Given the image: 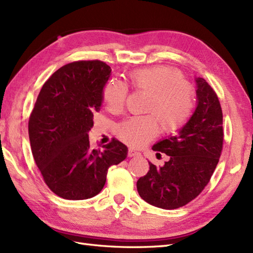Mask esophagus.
I'll return each instance as SVG.
<instances>
[{"instance_id": "esophagus-1", "label": "esophagus", "mask_w": 253, "mask_h": 253, "mask_svg": "<svg viewBox=\"0 0 253 253\" xmlns=\"http://www.w3.org/2000/svg\"><path fill=\"white\" fill-rule=\"evenodd\" d=\"M139 155H140V153L136 150H133L131 148L128 150V157H134V156H139Z\"/></svg>"}]
</instances>
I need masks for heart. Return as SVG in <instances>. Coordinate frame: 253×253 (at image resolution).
<instances>
[{
    "label": "heart",
    "mask_w": 253,
    "mask_h": 253,
    "mask_svg": "<svg viewBox=\"0 0 253 253\" xmlns=\"http://www.w3.org/2000/svg\"><path fill=\"white\" fill-rule=\"evenodd\" d=\"M133 89L149 93L145 111L150 114L132 116L116 127V133L124 142L143 145L160 131H177L190 120L195 101L193 86L179 70L157 66L134 70L128 75ZM103 102L110 112L120 113L124 109L127 88L120 82L109 81L102 92Z\"/></svg>",
    "instance_id": "heart-1"
}]
</instances>
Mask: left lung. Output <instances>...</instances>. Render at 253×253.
<instances>
[{
    "mask_svg": "<svg viewBox=\"0 0 253 253\" xmlns=\"http://www.w3.org/2000/svg\"><path fill=\"white\" fill-rule=\"evenodd\" d=\"M197 107L175 136L153 145V151L170 158L150 170L137 182L141 198L162 209L189 204L205 189L218 165L223 148V114L219 98L206 81L196 80Z\"/></svg>",
    "mask_w": 253,
    "mask_h": 253,
    "instance_id": "1",
    "label": "left lung"
}]
</instances>
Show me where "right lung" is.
Instances as JSON below:
<instances>
[{
    "instance_id": "1",
    "label": "right lung",
    "mask_w": 253,
    "mask_h": 253,
    "mask_svg": "<svg viewBox=\"0 0 253 253\" xmlns=\"http://www.w3.org/2000/svg\"><path fill=\"white\" fill-rule=\"evenodd\" d=\"M110 73L100 60L66 64L45 82L29 117L35 164L49 190L64 199L96 196L109 167L127 157V146L119 140L92 149L88 138Z\"/></svg>"
}]
</instances>
